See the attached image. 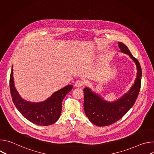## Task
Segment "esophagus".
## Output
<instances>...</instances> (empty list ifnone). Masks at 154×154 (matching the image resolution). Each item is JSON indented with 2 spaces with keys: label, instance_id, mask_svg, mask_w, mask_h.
Masks as SVG:
<instances>
[{
  "label": "esophagus",
  "instance_id": "1",
  "mask_svg": "<svg viewBox=\"0 0 154 154\" xmlns=\"http://www.w3.org/2000/svg\"><path fill=\"white\" fill-rule=\"evenodd\" d=\"M85 84V82L83 80H77L75 83V87H81L83 86Z\"/></svg>",
  "mask_w": 154,
  "mask_h": 154
}]
</instances>
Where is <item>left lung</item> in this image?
Segmentation results:
<instances>
[{"instance_id": "8db88e82", "label": "left lung", "mask_w": 154, "mask_h": 154, "mask_svg": "<svg viewBox=\"0 0 154 154\" xmlns=\"http://www.w3.org/2000/svg\"><path fill=\"white\" fill-rule=\"evenodd\" d=\"M121 52L128 54L135 63L137 77L130 91L113 102L103 100L88 88H85L83 106L86 116L93 124L102 127L111 125L121 119L134 105L140 91L142 71L138 60L132 56L128 48L122 42L118 43Z\"/></svg>"}]
</instances>
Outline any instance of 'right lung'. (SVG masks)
<instances>
[{"label":"right lung","mask_w":154,"mask_h":154,"mask_svg":"<svg viewBox=\"0 0 154 154\" xmlns=\"http://www.w3.org/2000/svg\"><path fill=\"white\" fill-rule=\"evenodd\" d=\"M13 66L10 77V88L13 102L19 110L27 120L39 125L48 126L55 123L60 118L62 101L72 88L69 85L54 93L46 100L39 103H32L23 99L14 86Z\"/></svg>","instance_id":"obj_1"}]
</instances>
